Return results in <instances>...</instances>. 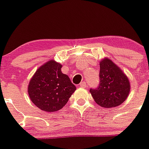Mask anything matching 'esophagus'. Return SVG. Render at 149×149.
<instances>
[{
  "label": "esophagus",
  "mask_w": 149,
  "mask_h": 149,
  "mask_svg": "<svg viewBox=\"0 0 149 149\" xmlns=\"http://www.w3.org/2000/svg\"><path fill=\"white\" fill-rule=\"evenodd\" d=\"M79 86L83 87V88H85V87H86V82L85 81H82L81 83H80V84H79Z\"/></svg>",
  "instance_id": "1"
}]
</instances>
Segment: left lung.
Returning <instances> with one entry per match:
<instances>
[{"label":"left lung","instance_id":"8db88e82","mask_svg":"<svg viewBox=\"0 0 149 149\" xmlns=\"http://www.w3.org/2000/svg\"><path fill=\"white\" fill-rule=\"evenodd\" d=\"M100 84L89 91L95 102L104 108L115 107L127 98L130 89L126 75L108 58L100 62Z\"/></svg>","mask_w":149,"mask_h":149}]
</instances>
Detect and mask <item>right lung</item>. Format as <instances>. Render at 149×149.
Returning <instances> with one entry per match:
<instances>
[{
	"instance_id": "1",
	"label": "right lung",
	"mask_w": 149,
	"mask_h": 149,
	"mask_svg": "<svg viewBox=\"0 0 149 149\" xmlns=\"http://www.w3.org/2000/svg\"><path fill=\"white\" fill-rule=\"evenodd\" d=\"M61 68L59 63L48 61L37 69L29 84L30 100L42 110L52 112L62 109L76 89Z\"/></svg>"
}]
</instances>
